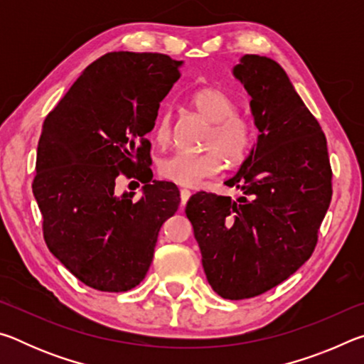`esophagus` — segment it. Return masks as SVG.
<instances>
[{
  "label": "esophagus",
  "mask_w": 364,
  "mask_h": 364,
  "mask_svg": "<svg viewBox=\"0 0 364 364\" xmlns=\"http://www.w3.org/2000/svg\"><path fill=\"white\" fill-rule=\"evenodd\" d=\"M191 191L189 189H181L180 191V197H181V205H186V202L189 200V197H191Z\"/></svg>",
  "instance_id": "esophagus-1"
}]
</instances>
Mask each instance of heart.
Returning <instances> with one entry per match:
<instances>
[{"label":"heart","mask_w":364,"mask_h":364,"mask_svg":"<svg viewBox=\"0 0 364 364\" xmlns=\"http://www.w3.org/2000/svg\"><path fill=\"white\" fill-rule=\"evenodd\" d=\"M191 106L202 119L212 123L207 146L217 152H184L178 151L159 162V173L180 186H196L205 178L217 176L223 168V160L241 164L247 157L255 139L254 125L237 114V104L226 91L220 88L199 90L191 97ZM151 136L157 146L170 144L171 115L162 112L154 123Z\"/></svg>","instance_id":"b5f03b06"}]
</instances>
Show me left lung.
Masks as SVG:
<instances>
[{
	"label": "left lung",
	"instance_id": "left-lung-1",
	"mask_svg": "<svg viewBox=\"0 0 364 364\" xmlns=\"http://www.w3.org/2000/svg\"><path fill=\"white\" fill-rule=\"evenodd\" d=\"M250 95L258 128L226 186L237 200L197 193L186 205L208 284L220 297H257L294 274L318 242L332 197L326 136L276 60L245 54L232 69Z\"/></svg>",
	"mask_w": 364,
	"mask_h": 364
}]
</instances>
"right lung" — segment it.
<instances>
[{
	"label": "right lung",
	"mask_w": 364,
	"mask_h": 364,
	"mask_svg": "<svg viewBox=\"0 0 364 364\" xmlns=\"http://www.w3.org/2000/svg\"><path fill=\"white\" fill-rule=\"evenodd\" d=\"M181 64L159 53L104 54L43 123L32 183L43 236L96 291L125 292L144 279L160 228L180 205L173 183L152 181L146 134ZM122 174L145 184L139 200L116 194Z\"/></svg>",
	"instance_id": "add662e5"
}]
</instances>
